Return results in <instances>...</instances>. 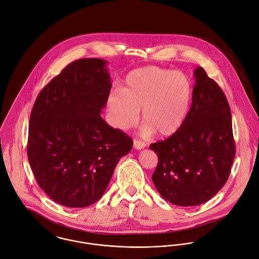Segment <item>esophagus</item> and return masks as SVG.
Wrapping results in <instances>:
<instances>
[{
    "instance_id": "esophagus-1",
    "label": "esophagus",
    "mask_w": 259,
    "mask_h": 259,
    "mask_svg": "<svg viewBox=\"0 0 259 259\" xmlns=\"http://www.w3.org/2000/svg\"><path fill=\"white\" fill-rule=\"evenodd\" d=\"M134 148L135 149H137V150H140V149H143L145 146H146V144L143 142V141H141V140H138V139H135L134 140Z\"/></svg>"
}]
</instances>
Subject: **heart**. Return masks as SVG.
Returning <instances> with one entry per match:
<instances>
[{
	"label": "heart",
	"instance_id": "1",
	"mask_svg": "<svg viewBox=\"0 0 259 259\" xmlns=\"http://www.w3.org/2000/svg\"><path fill=\"white\" fill-rule=\"evenodd\" d=\"M192 93L191 81L184 73L145 67L130 72L121 91L112 92L107 105L116 128L127 130L134 127L142 109L144 134L156 131L167 137L184 124Z\"/></svg>",
	"mask_w": 259,
	"mask_h": 259
}]
</instances>
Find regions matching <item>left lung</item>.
Masks as SVG:
<instances>
[{
  "label": "left lung",
  "mask_w": 259,
  "mask_h": 259,
  "mask_svg": "<svg viewBox=\"0 0 259 259\" xmlns=\"http://www.w3.org/2000/svg\"><path fill=\"white\" fill-rule=\"evenodd\" d=\"M194 78L184 124L150 145L159 160L152 174L156 189L178 206L211 199L226 183L235 156L231 112L222 89L201 67L194 71Z\"/></svg>",
  "instance_id": "obj_1"
}]
</instances>
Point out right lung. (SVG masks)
<instances>
[{
  "label": "right lung",
  "instance_id": "add662e5",
  "mask_svg": "<svg viewBox=\"0 0 259 259\" xmlns=\"http://www.w3.org/2000/svg\"><path fill=\"white\" fill-rule=\"evenodd\" d=\"M102 59L70 63L33 106L27 154L39 186L64 206L98 201L133 140L101 117L112 87Z\"/></svg>",
  "mask_w": 259,
  "mask_h": 259
}]
</instances>
